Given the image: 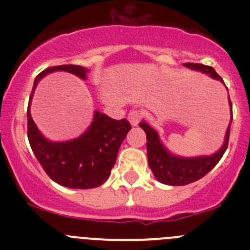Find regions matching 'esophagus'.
<instances>
[{"label": "esophagus", "instance_id": "esophagus-1", "mask_svg": "<svg viewBox=\"0 0 250 250\" xmlns=\"http://www.w3.org/2000/svg\"><path fill=\"white\" fill-rule=\"evenodd\" d=\"M141 118H143V112L140 110H131L127 115V120L130 121L132 126H136L139 123H140Z\"/></svg>", "mask_w": 250, "mask_h": 250}]
</instances>
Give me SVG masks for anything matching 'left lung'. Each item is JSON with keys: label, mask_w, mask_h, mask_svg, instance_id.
<instances>
[{"label": "left lung", "mask_w": 250, "mask_h": 250, "mask_svg": "<svg viewBox=\"0 0 250 250\" xmlns=\"http://www.w3.org/2000/svg\"><path fill=\"white\" fill-rule=\"evenodd\" d=\"M184 66L202 71L204 74H209L213 79L224 83L222 77L216 74L215 70L210 66L193 62H187L184 63ZM229 104H230L231 107L230 99H229ZM231 119H233V116H231ZM139 126L143 127L145 134H146L147 160H149L150 169L159 182L167 185H187L207 175L224 155L225 150L228 147L229 134H230V125H229L228 130H227V135H225L224 144L220 147L219 151H216L214 155L185 159L169 154L159 140L158 132L152 129L149 124L143 121V123L139 124Z\"/></svg>", "instance_id": "1"}]
</instances>
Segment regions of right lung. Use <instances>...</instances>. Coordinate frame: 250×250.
<instances>
[{
    "label": "right lung",
    "instance_id": "obj_1",
    "mask_svg": "<svg viewBox=\"0 0 250 250\" xmlns=\"http://www.w3.org/2000/svg\"><path fill=\"white\" fill-rule=\"evenodd\" d=\"M52 71H67L86 79L87 70L79 65H60L45 68L37 75L27 107V138L31 149L46 174L57 184L72 189L100 187L109 178L121 143L131 125L126 119L114 120L95 111L91 126L80 138L66 143L46 140L31 118L30 104L40 79Z\"/></svg>",
    "mask_w": 250,
    "mask_h": 250
}]
</instances>
